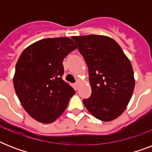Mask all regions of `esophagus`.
<instances>
[{"label": "esophagus", "instance_id": "obj_1", "mask_svg": "<svg viewBox=\"0 0 152 152\" xmlns=\"http://www.w3.org/2000/svg\"><path fill=\"white\" fill-rule=\"evenodd\" d=\"M79 83H80V81L76 80V83H75V86H76V88H77V87H78Z\"/></svg>", "mask_w": 152, "mask_h": 152}]
</instances>
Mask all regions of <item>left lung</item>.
<instances>
[{"mask_svg":"<svg viewBox=\"0 0 152 152\" xmlns=\"http://www.w3.org/2000/svg\"><path fill=\"white\" fill-rule=\"evenodd\" d=\"M88 67L91 95L83 102L95 118L103 121L124 112L134 91L132 64L113 39L90 34L72 37Z\"/></svg>","mask_w":152,"mask_h":152,"instance_id":"left-lung-1","label":"left lung"}]
</instances>
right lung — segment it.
I'll return each instance as SVG.
<instances>
[{
  "label": "right lung",
  "mask_w": 152,
  "mask_h": 152,
  "mask_svg": "<svg viewBox=\"0 0 152 152\" xmlns=\"http://www.w3.org/2000/svg\"><path fill=\"white\" fill-rule=\"evenodd\" d=\"M76 49L69 38L44 39L27 47L18 60L15 93L27 113L39 122L54 121L76 92L62 80L63 60Z\"/></svg>",
  "instance_id": "add662e5"
}]
</instances>
